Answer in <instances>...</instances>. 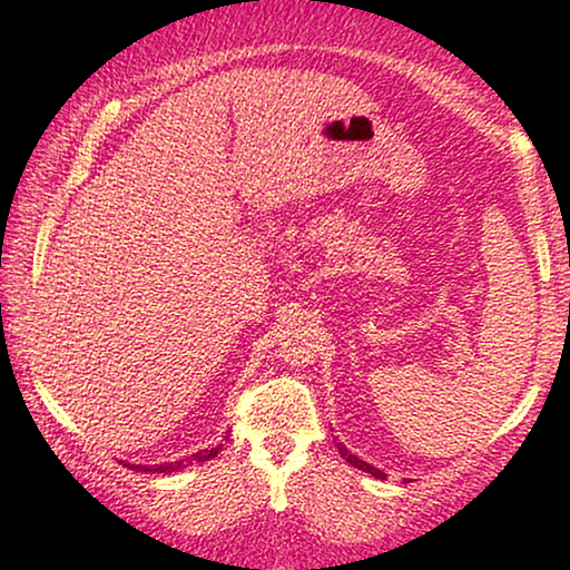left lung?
<instances>
[{"label": "left lung", "mask_w": 570, "mask_h": 570, "mask_svg": "<svg viewBox=\"0 0 570 570\" xmlns=\"http://www.w3.org/2000/svg\"><path fill=\"white\" fill-rule=\"evenodd\" d=\"M337 449H340V454H342V459H345V462H350L353 466H357V470H363V472H368V474H373V478H379V480H386V474L379 470V466H371L368 462H363V459H357L355 454H350V451L342 446V443H337Z\"/></svg>", "instance_id": "left-lung-1"}]
</instances>
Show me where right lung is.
Segmentation results:
<instances>
[{
  "mask_svg": "<svg viewBox=\"0 0 570 570\" xmlns=\"http://www.w3.org/2000/svg\"><path fill=\"white\" fill-rule=\"evenodd\" d=\"M217 451H220V446H215V449H202V451H197V454L186 456L184 462H168V464H155V466H147V464H127V466H131V470H142V472H163V474H170V472L184 470L186 464L207 462V459L217 456Z\"/></svg>",
  "mask_w": 570,
  "mask_h": 570,
  "instance_id": "1",
  "label": "right lung"
}]
</instances>
